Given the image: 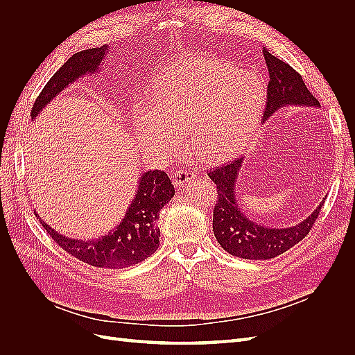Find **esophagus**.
Segmentation results:
<instances>
[{"label": "esophagus", "instance_id": "obj_1", "mask_svg": "<svg viewBox=\"0 0 355 355\" xmlns=\"http://www.w3.org/2000/svg\"><path fill=\"white\" fill-rule=\"evenodd\" d=\"M192 179H196V175L188 170H178L173 175V184L178 188H185Z\"/></svg>", "mask_w": 355, "mask_h": 355}]
</instances>
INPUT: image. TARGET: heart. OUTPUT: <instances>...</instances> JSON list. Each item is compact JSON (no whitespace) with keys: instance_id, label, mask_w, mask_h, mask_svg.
Masks as SVG:
<instances>
[{"instance_id":"1","label":"heart","mask_w":355,"mask_h":355,"mask_svg":"<svg viewBox=\"0 0 355 355\" xmlns=\"http://www.w3.org/2000/svg\"><path fill=\"white\" fill-rule=\"evenodd\" d=\"M266 87L259 75L204 56L179 60L151 92V102L132 111L137 141L161 159L182 146L197 155L227 154L247 137L263 111Z\"/></svg>"}]
</instances>
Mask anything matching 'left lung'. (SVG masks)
I'll list each match as a JSON object with an SVG mask.
<instances>
[{
    "mask_svg": "<svg viewBox=\"0 0 355 355\" xmlns=\"http://www.w3.org/2000/svg\"><path fill=\"white\" fill-rule=\"evenodd\" d=\"M263 58L270 72L268 96L262 123L286 106H308L320 108L318 101L309 93L302 77L286 62L272 56L263 47ZM244 155L232 158L209 170V178L218 187V202L213 210V232L225 252L243 259H272L287 252L290 247L306 237L313 228L321 206L320 201L315 210L292 227H268L247 218L237 200V180L241 171Z\"/></svg>",
    "mask_w": 355,
    "mask_h": 355,
    "instance_id": "left-lung-1",
    "label": "left lung"
}]
</instances>
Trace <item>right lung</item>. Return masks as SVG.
<instances>
[{
  "instance_id": "right-lung-1",
  "label": "right lung",
  "mask_w": 355,
  "mask_h": 355,
  "mask_svg": "<svg viewBox=\"0 0 355 355\" xmlns=\"http://www.w3.org/2000/svg\"><path fill=\"white\" fill-rule=\"evenodd\" d=\"M110 46H101L83 50L72 55L67 63L53 75L46 87L40 93L32 108V120L60 94L69 84L78 81L85 75H96L101 72ZM175 187L168 176L161 170H148L137 179L136 194L128 204L124 218L108 234L93 240L71 239L59 234L50 225L42 220L35 211V216L63 250L68 252L84 263L108 270H121L144 262L159 245V230L157 220L159 211L173 198Z\"/></svg>"
}]
</instances>
